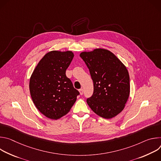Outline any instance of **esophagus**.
Masks as SVG:
<instances>
[{
  "instance_id": "34e87169",
  "label": "esophagus",
  "mask_w": 161,
  "mask_h": 161,
  "mask_svg": "<svg viewBox=\"0 0 161 161\" xmlns=\"http://www.w3.org/2000/svg\"><path fill=\"white\" fill-rule=\"evenodd\" d=\"M79 92H80V95H83V88L80 89V90H79Z\"/></svg>"
}]
</instances>
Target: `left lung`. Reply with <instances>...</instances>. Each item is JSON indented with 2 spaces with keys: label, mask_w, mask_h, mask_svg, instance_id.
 Masks as SVG:
<instances>
[{
  "label": "left lung",
  "mask_w": 161,
  "mask_h": 161,
  "mask_svg": "<svg viewBox=\"0 0 161 161\" xmlns=\"http://www.w3.org/2000/svg\"><path fill=\"white\" fill-rule=\"evenodd\" d=\"M94 82V94L86 103L96 114L110 119L122 111L130 94L125 65L108 50L96 48L80 54Z\"/></svg>",
  "instance_id": "8db88e82"
}]
</instances>
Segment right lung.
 Masks as SVG:
<instances>
[{
  "mask_svg": "<svg viewBox=\"0 0 161 161\" xmlns=\"http://www.w3.org/2000/svg\"><path fill=\"white\" fill-rule=\"evenodd\" d=\"M73 57L72 51L49 52L40 60L31 76L32 101L48 119L57 120L65 115L80 94L65 75Z\"/></svg>",
  "mask_w": 161,
  "mask_h": 161,
  "instance_id": "right-lung-1",
  "label": "right lung"
}]
</instances>
